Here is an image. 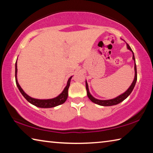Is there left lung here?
I'll return each instance as SVG.
<instances>
[{"mask_svg":"<svg viewBox=\"0 0 153 153\" xmlns=\"http://www.w3.org/2000/svg\"><path fill=\"white\" fill-rule=\"evenodd\" d=\"M127 48H128V49H129V51L132 52V54H133L132 59L134 61V71H135V76H134V79L133 82L131 83V86L129 87V88L125 92L123 93V94H121L120 96H118V97H117L116 98H113V99H109V100H99V99H97V98H95L94 97H93L91 95V94H90L89 89H88V85L87 81H86V88L87 90L88 97L89 98V99L91 100L92 102H94L95 104H97V105H100V106H104V107H108V106H113V105H117V104H119V103H120L121 102H122L123 100L126 99V98H128V96L131 94V92H132V90L134 89V86H135L136 83L137 81L136 65L135 57H134L133 51H132V50H131V48H130V46H129L128 44H127Z\"/></svg>","mask_w":153,"mask_h":153,"instance_id":"8db88e82","label":"left lung"}]
</instances>
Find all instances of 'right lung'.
Listing matches in <instances>:
<instances>
[{
  "label": "right lung",
  "mask_w": 153,
  "mask_h": 153,
  "mask_svg": "<svg viewBox=\"0 0 153 153\" xmlns=\"http://www.w3.org/2000/svg\"><path fill=\"white\" fill-rule=\"evenodd\" d=\"M17 61L15 63V82H16L17 86L18 89L19 90L20 92L22 93V94L24 96V97L26 99L28 102L31 104L35 105L36 107H40V108H52L55 107L56 106L60 105L61 104L66 101L67 97H68V89L70 85V81L71 79V77H70L67 81V86L65 88L64 90H63L60 94L58 97H56L54 98H51V99H37V98H33L30 97V96H28L26 93H25L23 89L21 88L20 85L17 82Z\"/></svg>",
  "instance_id": "right-lung-1"
}]
</instances>
